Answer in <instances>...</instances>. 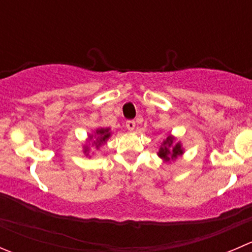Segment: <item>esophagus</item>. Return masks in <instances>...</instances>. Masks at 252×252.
Here are the masks:
<instances>
[{
  "mask_svg": "<svg viewBox=\"0 0 252 252\" xmlns=\"http://www.w3.org/2000/svg\"><path fill=\"white\" fill-rule=\"evenodd\" d=\"M135 126H136V123H135V121H133V119H130V121H126V129L130 131H133L134 129H135Z\"/></svg>",
  "mask_w": 252,
  "mask_h": 252,
  "instance_id": "1",
  "label": "esophagus"
}]
</instances>
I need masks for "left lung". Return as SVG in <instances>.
Segmentation results:
<instances>
[{
    "label": "left lung",
    "instance_id": "8db88e82",
    "mask_svg": "<svg viewBox=\"0 0 252 252\" xmlns=\"http://www.w3.org/2000/svg\"><path fill=\"white\" fill-rule=\"evenodd\" d=\"M174 138L173 136H168L162 145V147L159 149L158 156L162 157L166 161H169V159L177 158L178 156L183 155V149L180 142H177V144H173Z\"/></svg>",
    "mask_w": 252,
    "mask_h": 252
}]
</instances>
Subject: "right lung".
I'll use <instances>...</instances> for the list:
<instances>
[{
  "label": "right lung",
  "mask_w": 252,
  "mask_h": 252,
  "mask_svg": "<svg viewBox=\"0 0 252 252\" xmlns=\"http://www.w3.org/2000/svg\"><path fill=\"white\" fill-rule=\"evenodd\" d=\"M110 136H111L110 128L97 129V130H96V133H95V136H93V135L90 136V140H92L94 137L95 138V139L93 138L94 140L93 141V145H91V146H93V149H95V147H96V149H98L101 145L105 144L106 140H107ZM85 152H89V146H85Z\"/></svg>",
  "instance_id": "1"
}]
</instances>
